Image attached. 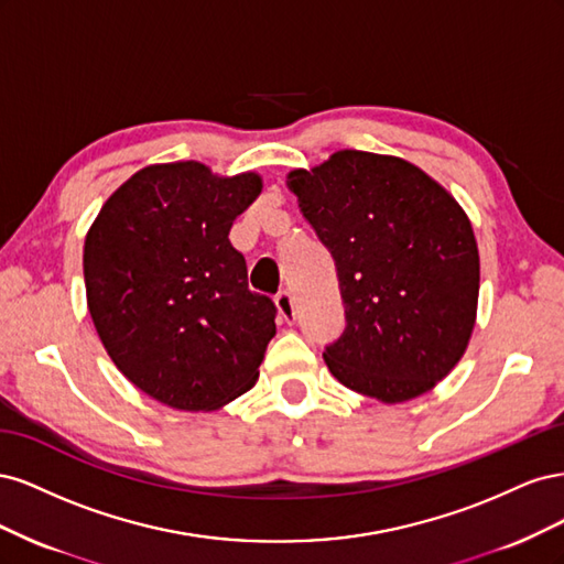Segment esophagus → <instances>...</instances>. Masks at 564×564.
<instances>
[{"label":"esophagus","mask_w":564,"mask_h":564,"mask_svg":"<svg viewBox=\"0 0 564 564\" xmlns=\"http://www.w3.org/2000/svg\"><path fill=\"white\" fill-rule=\"evenodd\" d=\"M275 308H278V315H280L286 324H292V322L296 319L294 299H292V294H289V292H280V294L275 296Z\"/></svg>","instance_id":"1"}]
</instances>
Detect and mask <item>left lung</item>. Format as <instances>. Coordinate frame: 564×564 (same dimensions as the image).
Returning <instances> with one entry per match:
<instances>
[{
  "label": "left lung",
  "instance_id": "left-lung-1",
  "mask_svg": "<svg viewBox=\"0 0 564 564\" xmlns=\"http://www.w3.org/2000/svg\"><path fill=\"white\" fill-rule=\"evenodd\" d=\"M286 187L332 253L346 332L324 350L334 379L383 404L414 400L473 336L480 253L470 218L416 164L338 150Z\"/></svg>",
  "mask_w": 564,
  "mask_h": 564
}]
</instances>
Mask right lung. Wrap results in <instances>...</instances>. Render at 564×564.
<instances>
[{
    "label": "right lung",
    "mask_w": 564,
    "mask_h": 564,
    "mask_svg": "<svg viewBox=\"0 0 564 564\" xmlns=\"http://www.w3.org/2000/svg\"><path fill=\"white\" fill-rule=\"evenodd\" d=\"M261 191L253 172L150 164L91 224L84 284L94 327L115 367L152 400L214 412L259 379L278 311L249 292L228 232Z\"/></svg>",
    "instance_id": "obj_1"
}]
</instances>
